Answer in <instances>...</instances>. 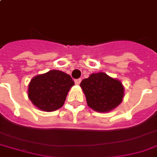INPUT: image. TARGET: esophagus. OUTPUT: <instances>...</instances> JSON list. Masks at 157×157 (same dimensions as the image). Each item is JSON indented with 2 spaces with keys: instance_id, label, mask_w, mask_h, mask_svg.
I'll return each instance as SVG.
<instances>
[{
  "instance_id": "obj_1",
  "label": "esophagus",
  "mask_w": 157,
  "mask_h": 157,
  "mask_svg": "<svg viewBox=\"0 0 157 157\" xmlns=\"http://www.w3.org/2000/svg\"><path fill=\"white\" fill-rule=\"evenodd\" d=\"M81 79L79 78V79H76V80H75V83H76V85H80V83H81Z\"/></svg>"
}]
</instances>
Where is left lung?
<instances>
[{"instance_id":"obj_1","label":"left lung","mask_w":157,"mask_h":157,"mask_svg":"<svg viewBox=\"0 0 157 157\" xmlns=\"http://www.w3.org/2000/svg\"><path fill=\"white\" fill-rule=\"evenodd\" d=\"M80 86L88 106L97 112H109L120 105L124 98V88L121 82L104 72L91 74Z\"/></svg>"}]
</instances>
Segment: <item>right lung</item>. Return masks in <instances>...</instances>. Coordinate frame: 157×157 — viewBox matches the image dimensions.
Returning <instances> with one entry per match:
<instances>
[{"mask_svg":"<svg viewBox=\"0 0 157 157\" xmlns=\"http://www.w3.org/2000/svg\"><path fill=\"white\" fill-rule=\"evenodd\" d=\"M74 84L70 75L61 71L51 70L31 80L28 88L29 99L41 110L55 111L63 106Z\"/></svg>","mask_w":157,"mask_h":157,"instance_id":"add662e5","label":"right lung"}]
</instances>
